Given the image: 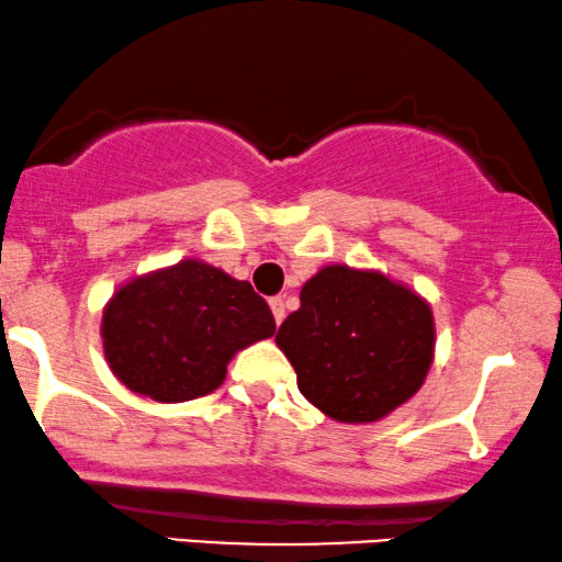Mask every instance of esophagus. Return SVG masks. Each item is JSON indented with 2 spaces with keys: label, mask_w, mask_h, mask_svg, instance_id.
<instances>
[{
  "label": "esophagus",
  "mask_w": 562,
  "mask_h": 562,
  "mask_svg": "<svg viewBox=\"0 0 562 562\" xmlns=\"http://www.w3.org/2000/svg\"><path fill=\"white\" fill-rule=\"evenodd\" d=\"M270 310H273L276 323H283V317H286V304H283L281 296H273V300H270Z\"/></svg>",
  "instance_id": "obj_1"
}]
</instances>
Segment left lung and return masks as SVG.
I'll list each match as a JSON object with an SVG mask.
<instances>
[{"instance_id": "left-lung-1", "label": "left lung", "mask_w": 562, "mask_h": 562, "mask_svg": "<svg viewBox=\"0 0 562 562\" xmlns=\"http://www.w3.org/2000/svg\"><path fill=\"white\" fill-rule=\"evenodd\" d=\"M302 307L276 344L296 385L325 417L367 425L406 404L435 357L429 304L380 270L325 266L302 286Z\"/></svg>"}]
</instances>
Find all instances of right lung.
<instances>
[{
  "label": "right lung",
  "mask_w": 562,
  "mask_h": 562,
  "mask_svg": "<svg viewBox=\"0 0 562 562\" xmlns=\"http://www.w3.org/2000/svg\"><path fill=\"white\" fill-rule=\"evenodd\" d=\"M273 334L266 300L198 258L122 283L101 317L103 357L116 380L161 404L213 393L237 351Z\"/></svg>",
  "instance_id": "add662e5"
}]
</instances>
